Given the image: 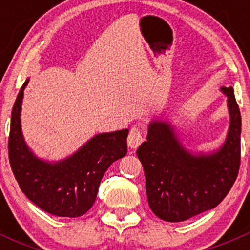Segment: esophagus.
Returning a JSON list of instances; mask_svg holds the SVG:
<instances>
[{
  "mask_svg": "<svg viewBox=\"0 0 250 250\" xmlns=\"http://www.w3.org/2000/svg\"><path fill=\"white\" fill-rule=\"evenodd\" d=\"M128 146L130 148H137L138 146L140 145L141 143L144 141V137H143V133L138 127H132V129L129 130V134H128Z\"/></svg>",
  "mask_w": 250,
  "mask_h": 250,
  "instance_id": "1",
  "label": "esophagus"
}]
</instances>
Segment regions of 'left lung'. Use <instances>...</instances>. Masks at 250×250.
<instances>
[{
	"label": "left lung",
	"instance_id": "8db88e82",
	"mask_svg": "<svg viewBox=\"0 0 250 250\" xmlns=\"http://www.w3.org/2000/svg\"><path fill=\"white\" fill-rule=\"evenodd\" d=\"M228 95L230 129L215 153L193 156L176 139L170 125L152 122L137 151L144 167L151 210L170 223L185 221L218 206L236 181L241 165V112L232 87Z\"/></svg>",
	"mask_w": 250,
	"mask_h": 250
}]
</instances>
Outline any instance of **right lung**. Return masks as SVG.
<instances>
[{"label":"right lung","mask_w":250,"mask_h":250,"mask_svg":"<svg viewBox=\"0 0 250 250\" xmlns=\"http://www.w3.org/2000/svg\"><path fill=\"white\" fill-rule=\"evenodd\" d=\"M27 82L12 110L8 138L12 172L25 196L42 210L64 218L82 216L94 204L107 168L127 155L128 129L95 135L62 162L52 165L39 160L27 148L20 129V109Z\"/></svg>","instance_id":"add662e5"}]
</instances>
